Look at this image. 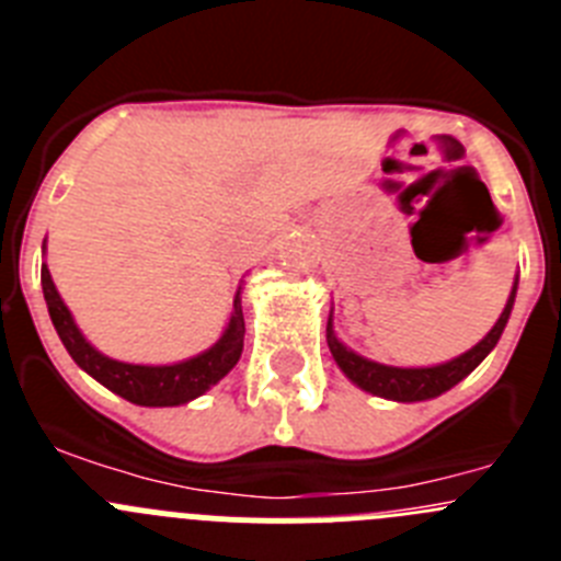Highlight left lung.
Wrapping results in <instances>:
<instances>
[{"mask_svg":"<svg viewBox=\"0 0 561 561\" xmlns=\"http://www.w3.org/2000/svg\"><path fill=\"white\" fill-rule=\"evenodd\" d=\"M514 297H517V277H514L512 295L505 300L503 314L497 317V323L492 325V331L466 351V354L455 356L449 362H440V365H430V368H396V365H381V362L368 359V356L356 354L351 351L340 336L334 334L329 320V348L334 362L340 365V370L354 381L356 388H362L365 393L381 396V399L390 401H427L435 399V396L447 393L458 385L460 379L472 374L485 356L492 354L497 340L503 336L505 323L512 317L514 309Z\"/></svg>","mask_w":561,"mask_h":561,"instance_id":"1","label":"left lung"}]
</instances>
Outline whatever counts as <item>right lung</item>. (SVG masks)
Wrapping results in <instances>:
<instances>
[{
	"mask_svg": "<svg viewBox=\"0 0 561 561\" xmlns=\"http://www.w3.org/2000/svg\"><path fill=\"white\" fill-rule=\"evenodd\" d=\"M44 247H47V238H44ZM42 289L44 300H47L49 320L56 325L64 348L76 359L78 368L87 370L95 381H101L103 388L131 401V404H140V408H180V404L199 399L202 393H207L213 385H219L236 368V362L241 359V351H244L241 286L232 297L230 320H227L219 340L202 354L191 356V359L171 362V365H134V362H121L101 354L78 329L76 317L67 309L56 284H53L47 264L42 266Z\"/></svg>",
	"mask_w": 561,
	"mask_h": 561,
	"instance_id": "right-lung-1",
	"label": "right lung"
}]
</instances>
